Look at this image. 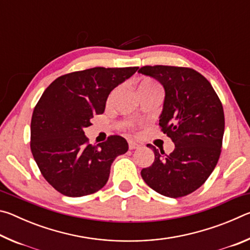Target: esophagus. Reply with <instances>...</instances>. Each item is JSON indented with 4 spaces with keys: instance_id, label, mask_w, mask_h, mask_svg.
Instances as JSON below:
<instances>
[{
    "instance_id": "1",
    "label": "esophagus",
    "mask_w": 250,
    "mask_h": 250,
    "mask_svg": "<svg viewBox=\"0 0 250 250\" xmlns=\"http://www.w3.org/2000/svg\"><path fill=\"white\" fill-rule=\"evenodd\" d=\"M139 147H140V145H139V143L134 142V141H129V149H130V150L139 149Z\"/></svg>"
}]
</instances>
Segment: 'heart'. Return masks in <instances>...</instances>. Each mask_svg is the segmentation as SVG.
Segmentation results:
<instances>
[{
    "label": "heart",
    "instance_id": "1",
    "mask_svg": "<svg viewBox=\"0 0 250 250\" xmlns=\"http://www.w3.org/2000/svg\"><path fill=\"white\" fill-rule=\"evenodd\" d=\"M156 87H159V84L155 82H153V80L145 79V80H142L140 84H139V90L140 89H151V88H156Z\"/></svg>",
    "mask_w": 250,
    "mask_h": 250
}]
</instances>
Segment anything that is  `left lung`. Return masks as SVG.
Returning <instances> with one entry per match:
<instances>
[{
  "mask_svg": "<svg viewBox=\"0 0 250 250\" xmlns=\"http://www.w3.org/2000/svg\"><path fill=\"white\" fill-rule=\"evenodd\" d=\"M138 73L156 79L166 90L159 125L175 145L170 154L146 146L154 152V162L142 168V179L164 196L188 195L205 183L221 155L225 129L221 100L208 80L188 67L143 66Z\"/></svg>",
  "mask_w": 250,
  "mask_h": 250,
  "instance_id": "obj_1",
  "label": "left lung"
}]
</instances>
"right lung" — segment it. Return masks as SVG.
I'll return each mask as SVG.
<instances>
[{
  "instance_id": "add662e5",
  "label": "right lung",
  "mask_w": 250,
  "mask_h": 250,
  "mask_svg": "<svg viewBox=\"0 0 250 250\" xmlns=\"http://www.w3.org/2000/svg\"><path fill=\"white\" fill-rule=\"evenodd\" d=\"M138 67L95 68L62 75L46 88L31 122V150L42 175L69 197L96 193L107 183L118 155L128 151L120 135L92 146L83 129L104 111L112 89L130 78Z\"/></svg>"
}]
</instances>
